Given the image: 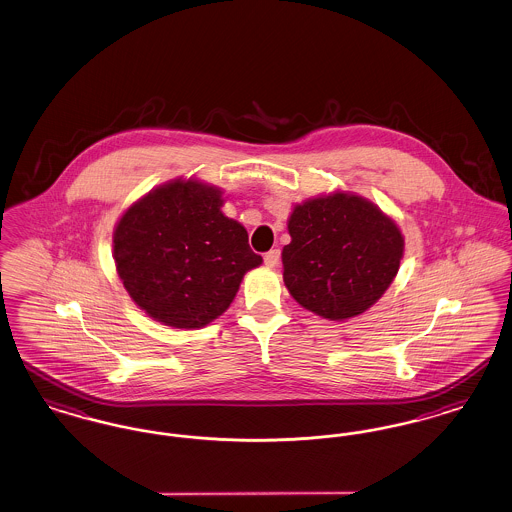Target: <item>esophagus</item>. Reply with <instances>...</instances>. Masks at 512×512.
<instances>
[{
	"label": "esophagus",
	"mask_w": 512,
	"mask_h": 512,
	"mask_svg": "<svg viewBox=\"0 0 512 512\" xmlns=\"http://www.w3.org/2000/svg\"><path fill=\"white\" fill-rule=\"evenodd\" d=\"M263 261H265L267 267H278V263H280V249H270V251H267L265 257H263Z\"/></svg>",
	"instance_id": "esophagus-1"
}]
</instances>
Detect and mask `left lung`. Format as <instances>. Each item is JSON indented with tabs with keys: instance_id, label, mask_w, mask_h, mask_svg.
Masks as SVG:
<instances>
[{
	"instance_id": "left-lung-1",
	"label": "left lung",
	"mask_w": 512,
	"mask_h": 512,
	"mask_svg": "<svg viewBox=\"0 0 512 512\" xmlns=\"http://www.w3.org/2000/svg\"><path fill=\"white\" fill-rule=\"evenodd\" d=\"M284 282L293 299L330 320L365 313L390 288L403 257L395 222L359 195L315 197L288 222Z\"/></svg>"
}]
</instances>
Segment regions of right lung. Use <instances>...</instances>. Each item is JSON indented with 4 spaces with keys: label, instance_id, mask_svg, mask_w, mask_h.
Returning <instances> with one entry per match:
<instances>
[{
    "label": "right lung",
    "instance_id": "right-lung-1",
    "mask_svg": "<svg viewBox=\"0 0 512 512\" xmlns=\"http://www.w3.org/2000/svg\"><path fill=\"white\" fill-rule=\"evenodd\" d=\"M220 207L219 190L174 180L122 215L113 236L117 272L149 317L201 328L230 307L245 272L263 263L244 226Z\"/></svg>",
    "mask_w": 512,
    "mask_h": 512
}]
</instances>
